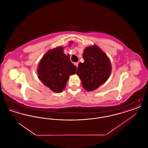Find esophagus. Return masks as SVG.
<instances>
[{
  "instance_id": "1",
  "label": "esophagus",
  "mask_w": 148,
  "mask_h": 148,
  "mask_svg": "<svg viewBox=\"0 0 148 148\" xmlns=\"http://www.w3.org/2000/svg\"><path fill=\"white\" fill-rule=\"evenodd\" d=\"M78 64H79L78 62H76V63H74V65H75L77 67V66H78Z\"/></svg>"
}]
</instances>
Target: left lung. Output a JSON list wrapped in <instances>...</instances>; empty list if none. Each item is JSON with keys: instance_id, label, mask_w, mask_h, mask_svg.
Returning <instances> with one entry per match:
<instances>
[{"instance_id": "obj_1", "label": "left lung", "mask_w": 148, "mask_h": 148, "mask_svg": "<svg viewBox=\"0 0 148 148\" xmlns=\"http://www.w3.org/2000/svg\"><path fill=\"white\" fill-rule=\"evenodd\" d=\"M83 63L78 65L77 74L86 91H94L104 84L112 73L110 60L97 45L88 46L83 54Z\"/></svg>"}]
</instances>
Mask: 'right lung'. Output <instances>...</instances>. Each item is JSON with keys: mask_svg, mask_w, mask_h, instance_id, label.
<instances>
[{"mask_svg": "<svg viewBox=\"0 0 148 148\" xmlns=\"http://www.w3.org/2000/svg\"><path fill=\"white\" fill-rule=\"evenodd\" d=\"M69 43L72 44L73 42ZM70 58L64 53L63 47L48 50L40 60L38 77L43 84L54 92H60L65 88L69 76L76 73L77 67Z\"/></svg>", "mask_w": 148, "mask_h": 148, "instance_id": "right-lung-1", "label": "right lung"}]
</instances>
